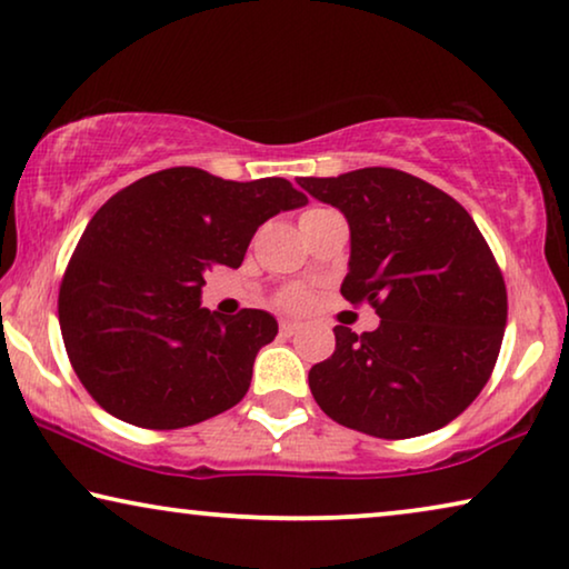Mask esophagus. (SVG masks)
<instances>
[{"mask_svg":"<svg viewBox=\"0 0 569 569\" xmlns=\"http://www.w3.org/2000/svg\"><path fill=\"white\" fill-rule=\"evenodd\" d=\"M299 330H301L299 322H291V319H283V322H281V335H283V338H293V335L299 332Z\"/></svg>","mask_w":569,"mask_h":569,"instance_id":"esophagus-1","label":"esophagus"}]
</instances>
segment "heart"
I'll list each match as a JSON object with an SVG mask.
<instances>
[{
	"label": "heart",
	"mask_w": 569,
	"mask_h": 569,
	"mask_svg": "<svg viewBox=\"0 0 569 569\" xmlns=\"http://www.w3.org/2000/svg\"><path fill=\"white\" fill-rule=\"evenodd\" d=\"M303 301H307V293H303L301 288H288V291H283L281 296V303L288 309H299Z\"/></svg>",
	"instance_id": "b5f03b06"
}]
</instances>
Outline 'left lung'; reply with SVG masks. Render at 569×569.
Listing matches in <instances>:
<instances>
[{
  "label": "left lung",
  "mask_w": 569,
  "mask_h": 569,
  "mask_svg": "<svg viewBox=\"0 0 569 569\" xmlns=\"http://www.w3.org/2000/svg\"><path fill=\"white\" fill-rule=\"evenodd\" d=\"M296 182L348 219L340 293L381 317L363 335L335 327V353L309 371L317 405L376 438L448 426L490 379L508 319L506 281L475 219L391 167Z\"/></svg>",
  "instance_id": "left-lung-1"
}]
</instances>
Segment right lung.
I'll return each instance as SVG.
<instances>
[{
  "label": "right lung",
  "instance_id": "right-lung-1",
  "mask_svg": "<svg viewBox=\"0 0 569 569\" xmlns=\"http://www.w3.org/2000/svg\"><path fill=\"white\" fill-rule=\"evenodd\" d=\"M301 206L307 196L283 178L234 182L198 167L147 174L110 198L59 291L63 346L94 402L149 430L234 407L278 322L262 309L211 315L203 273L242 266L260 223Z\"/></svg>",
  "mask_w": 569,
  "mask_h": 569
}]
</instances>
